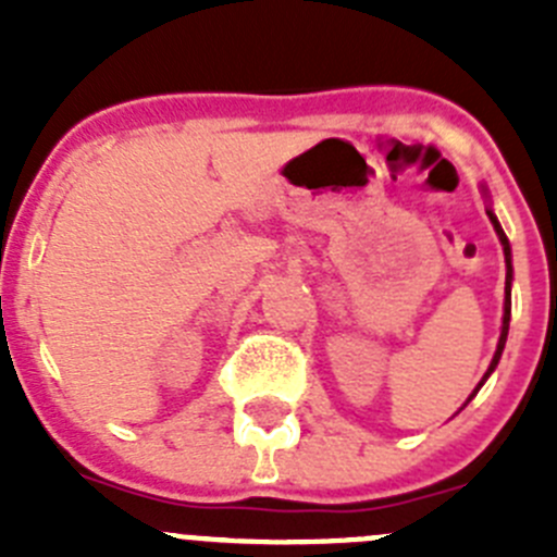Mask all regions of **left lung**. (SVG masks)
<instances>
[{
	"instance_id": "8db88e82",
	"label": "left lung",
	"mask_w": 557,
	"mask_h": 557,
	"mask_svg": "<svg viewBox=\"0 0 557 557\" xmlns=\"http://www.w3.org/2000/svg\"><path fill=\"white\" fill-rule=\"evenodd\" d=\"M485 211H488V218H491V223H494L496 236H499L502 250H505V262H508V275H505V314H502L499 346H496V354H494V359H491V366H488V371H485V376H482V382H485V379H488L491 373H494V368L499 366L502 351H505V339H508V326H510V282H513V264H510V243H508V236H505V231H502L499 220L494 218V211H491V209H485ZM482 382L474 387V393H471V396H476V391H480V387H482ZM471 396H469V401H471Z\"/></svg>"
}]
</instances>
